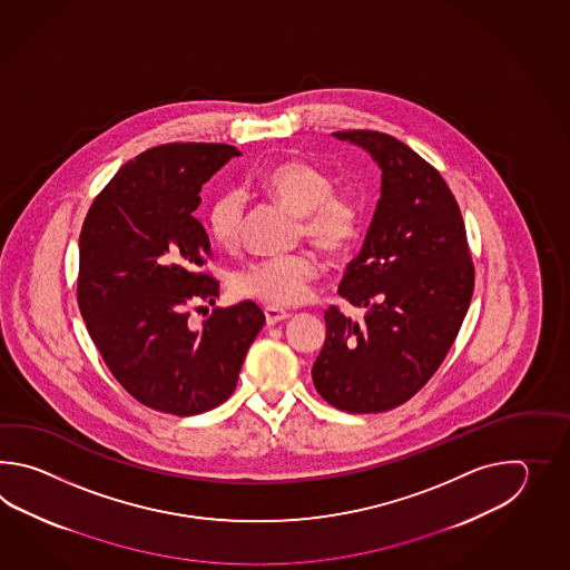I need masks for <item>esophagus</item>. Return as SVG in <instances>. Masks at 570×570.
Returning a JSON list of instances; mask_svg holds the SVG:
<instances>
[{"label":"esophagus","instance_id":"34e87169","mask_svg":"<svg viewBox=\"0 0 570 570\" xmlns=\"http://www.w3.org/2000/svg\"><path fill=\"white\" fill-rule=\"evenodd\" d=\"M265 317H267L268 326H275L279 322H285L289 314L285 309H277V307H265Z\"/></svg>","mask_w":570,"mask_h":570}]
</instances>
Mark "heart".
I'll list each match as a JSON object with an SVG mask.
<instances>
[{
    "label": "heart",
    "instance_id": "b5f03b06",
    "mask_svg": "<svg viewBox=\"0 0 570 570\" xmlns=\"http://www.w3.org/2000/svg\"><path fill=\"white\" fill-rule=\"evenodd\" d=\"M261 187L281 206L299 216V234L332 256L346 255L363 236V209L351 195L336 194L332 177L299 160L279 163L261 177ZM209 232L222 246H236L243 236L244 195L219 194L207 214ZM320 275L314 253L258 258L232 277V289L271 307L302 303Z\"/></svg>",
    "mask_w": 570,
    "mask_h": 570
}]
</instances>
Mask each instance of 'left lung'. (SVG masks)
<instances>
[{"label": "left lung", "mask_w": 570, "mask_h": 570, "mask_svg": "<svg viewBox=\"0 0 570 570\" xmlns=\"http://www.w3.org/2000/svg\"><path fill=\"white\" fill-rule=\"evenodd\" d=\"M334 136L368 150L383 185L363 250L338 287L364 315L327 309L312 376L342 412H389L424 387L459 336L473 297V256L461 207L428 160L376 130Z\"/></svg>", "instance_id": "8db88e82"}]
</instances>
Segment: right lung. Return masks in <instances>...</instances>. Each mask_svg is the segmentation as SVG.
Listing matches in <instances>:
<instances>
[{"label": "right lung", "mask_w": 570, "mask_h": 570, "mask_svg": "<svg viewBox=\"0 0 570 570\" xmlns=\"http://www.w3.org/2000/svg\"><path fill=\"white\" fill-rule=\"evenodd\" d=\"M240 150L169 142L126 163L99 191L79 236L77 302L109 373L155 412L195 415L228 400L265 324L255 302L214 307L212 246L195 209L202 185Z\"/></svg>", "instance_id": "add662e5"}]
</instances>
